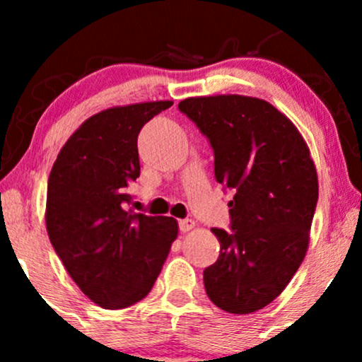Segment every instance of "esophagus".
<instances>
[{"mask_svg":"<svg viewBox=\"0 0 362 362\" xmlns=\"http://www.w3.org/2000/svg\"><path fill=\"white\" fill-rule=\"evenodd\" d=\"M178 226H180L182 233H187V231L194 230L195 221H192V219H180V221H178Z\"/></svg>","mask_w":362,"mask_h":362,"instance_id":"34e87169","label":"esophagus"}]
</instances>
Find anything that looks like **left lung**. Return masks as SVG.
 Returning <instances> with one entry per match:
<instances>
[{"label": "left lung", "mask_w": 362, "mask_h": 362, "mask_svg": "<svg viewBox=\"0 0 362 362\" xmlns=\"http://www.w3.org/2000/svg\"><path fill=\"white\" fill-rule=\"evenodd\" d=\"M214 149V175L233 190L231 233L204 271L209 300L228 313L262 310L286 289L310 245L318 177L301 132L269 102L245 95L178 103Z\"/></svg>", "instance_id": "obj_1"}]
</instances>
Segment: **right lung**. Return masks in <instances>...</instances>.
I'll return each instance as SVG.
<instances>
[{
  "mask_svg": "<svg viewBox=\"0 0 362 362\" xmlns=\"http://www.w3.org/2000/svg\"><path fill=\"white\" fill-rule=\"evenodd\" d=\"M172 105L141 102L91 115L66 141L49 175V240L78 288L105 310L148 296L178 235L177 219L127 209V185L141 170V127Z\"/></svg>",
  "mask_w": 362,
  "mask_h": 362,
  "instance_id": "obj_1",
  "label": "right lung"
}]
</instances>
